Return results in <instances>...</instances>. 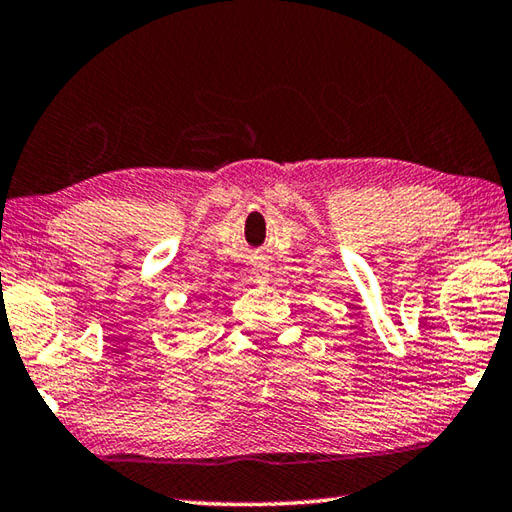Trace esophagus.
Here are the masks:
<instances>
[{"mask_svg":"<svg viewBox=\"0 0 512 512\" xmlns=\"http://www.w3.org/2000/svg\"><path fill=\"white\" fill-rule=\"evenodd\" d=\"M256 283H267V274L256 272Z\"/></svg>","mask_w":512,"mask_h":512,"instance_id":"1","label":"esophagus"}]
</instances>
